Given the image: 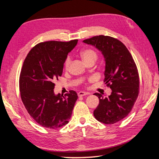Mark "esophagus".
Listing matches in <instances>:
<instances>
[{
    "label": "esophagus",
    "instance_id": "1",
    "mask_svg": "<svg viewBox=\"0 0 159 159\" xmlns=\"http://www.w3.org/2000/svg\"><path fill=\"white\" fill-rule=\"evenodd\" d=\"M77 95H78L79 97H83V96H85L86 95H89L88 93H86V92H83V91H80L78 93H77Z\"/></svg>",
    "mask_w": 159,
    "mask_h": 159
}]
</instances>
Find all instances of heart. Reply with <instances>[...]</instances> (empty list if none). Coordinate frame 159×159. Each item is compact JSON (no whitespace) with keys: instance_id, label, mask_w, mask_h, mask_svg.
Here are the masks:
<instances>
[{"instance_id":"obj_1","label":"heart","mask_w":159,"mask_h":159,"mask_svg":"<svg viewBox=\"0 0 159 159\" xmlns=\"http://www.w3.org/2000/svg\"><path fill=\"white\" fill-rule=\"evenodd\" d=\"M81 57H82L84 61H85V63H88L90 61H96L97 58H98V54L95 52V51H94L92 48H86L81 51L80 53ZM71 62V57L70 56H68L65 61H64V68L66 69H69Z\"/></svg>"}]
</instances>
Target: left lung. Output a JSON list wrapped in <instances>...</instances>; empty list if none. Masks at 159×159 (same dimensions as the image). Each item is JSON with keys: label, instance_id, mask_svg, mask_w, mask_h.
Here are the masks:
<instances>
[{"label": "left lung", "instance_id": "left-lung-1", "mask_svg": "<svg viewBox=\"0 0 159 159\" xmlns=\"http://www.w3.org/2000/svg\"><path fill=\"white\" fill-rule=\"evenodd\" d=\"M83 42L102 53L106 62L104 82L112 90L108 98L98 93L94 94L99 99L94 116L103 124H115L128 115L138 98L137 67L128 48L117 39L100 35Z\"/></svg>", "mask_w": 159, "mask_h": 159}]
</instances>
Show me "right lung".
<instances>
[{
    "instance_id": "obj_1",
    "label": "right lung",
    "mask_w": 159,
    "mask_h": 159,
    "mask_svg": "<svg viewBox=\"0 0 159 159\" xmlns=\"http://www.w3.org/2000/svg\"><path fill=\"white\" fill-rule=\"evenodd\" d=\"M77 40L47 41L27 54L19 78L22 102L34 121L44 128L57 129L69 123L78 96L75 91L55 95L54 82L62 74L67 55Z\"/></svg>"
}]
</instances>
